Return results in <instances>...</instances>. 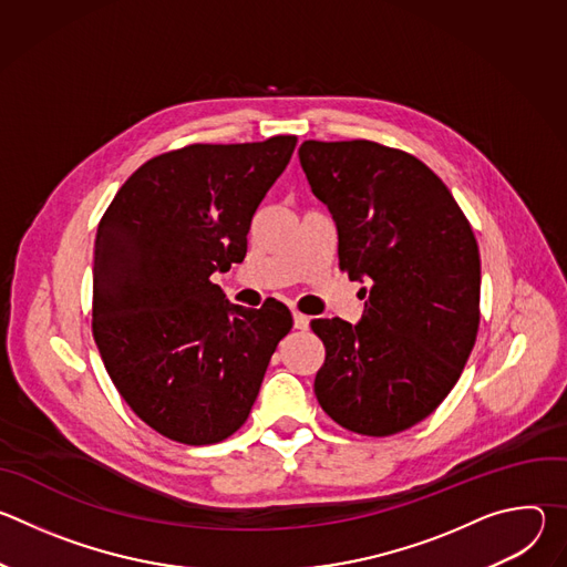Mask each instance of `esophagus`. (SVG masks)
<instances>
[{
    "mask_svg": "<svg viewBox=\"0 0 567 567\" xmlns=\"http://www.w3.org/2000/svg\"><path fill=\"white\" fill-rule=\"evenodd\" d=\"M309 328V316L293 311V330H307Z\"/></svg>",
    "mask_w": 567,
    "mask_h": 567,
    "instance_id": "1",
    "label": "esophagus"
}]
</instances>
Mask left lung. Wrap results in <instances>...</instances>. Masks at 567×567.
Listing matches in <instances>:
<instances>
[{
  "label": "left lung",
  "instance_id": "1",
  "mask_svg": "<svg viewBox=\"0 0 567 567\" xmlns=\"http://www.w3.org/2000/svg\"><path fill=\"white\" fill-rule=\"evenodd\" d=\"M298 156L337 221L341 271L370 285L359 326L311 320L326 346L316 399L346 431L401 433L446 399L475 346L473 228L444 182L409 152L354 138L305 141Z\"/></svg>",
  "mask_w": 567,
  "mask_h": 567
}]
</instances>
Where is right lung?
<instances>
[{"instance_id":"add662e5","label":"right lung","mask_w":567,"mask_h":567,"mask_svg":"<svg viewBox=\"0 0 567 567\" xmlns=\"http://www.w3.org/2000/svg\"><path fill=\"white\" fill-rule=\"evenodd\" d=\"M296 141L193 143L152 156L99 224L94 341L134 415L173 442L215 444L245 424L293 326L282 302L233 305L210 276L245 260L251 219Z\"/></svg>"}]
</instances>
